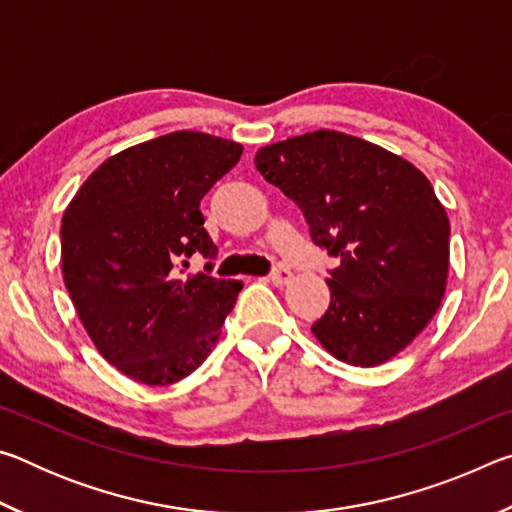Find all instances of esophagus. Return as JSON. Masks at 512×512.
<instances>
[{
	"mask_svg": "<svg viewBox=\"0 0 512 512\" xmlns=\"http://www.w3.org/2000/svg\"><path fill=\"white\" fill-rule=\"evenodd\" d=\"M289 280H291V271L287 266H277L271 273V282L275 287H284V284H289Z\"/></svg>",
	"mask_w": 512,
	"mask_h": 512,
	"instance_id": "esophagus-1",
	"label": "esophagus"
}]
</instances>
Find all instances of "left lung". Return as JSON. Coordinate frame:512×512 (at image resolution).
<instances>
[{"mask_svg": "<svg viewBox=\"0 0 512 512\" xmlns=\"http://www.w3.org/2000/svg\"><path fill=\"white\" fill-rule=\"evenodd\" d=\"M255 164L309 223L314 244L339 259L329 271L320 345L350 366L402 352L440 307L449 271V219L409 160L339 131L262 146Z\"/></svg>", "mask_w": 512, "mask_h": 512, "instance_id": "obj_1", "label": "left lung"}]
</instances>
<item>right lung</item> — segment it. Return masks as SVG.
Returning a JSON list of instances; mask_svg holds the SVG:
<instances>
[{
    "label": "right lung",
    "mask_w": 512,
    "mask_h": 512,
    "mask_svg": "<svg viewBox=\"0 0 512 512\" xmlns=\"http://www.w3.org/2000/svg\"><path fill=\"white\" fill-rule=\"evenodd\" d=\"M241 151L196 131L135 144L92 171L63 214L60 264L76 314L101 357L140 384L192 375L244 287L185 275L192 255L216 257L201 201Z\"/></svg>",
    "instance_id": "obj_1"
}]
</instances>
